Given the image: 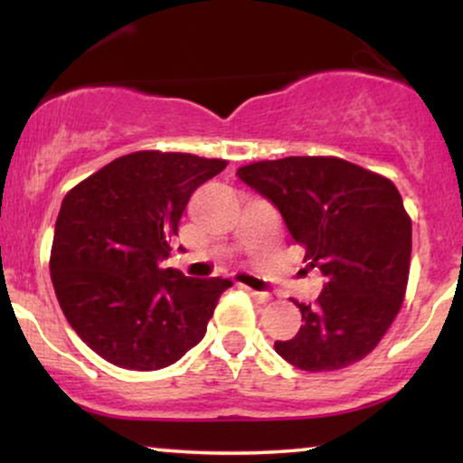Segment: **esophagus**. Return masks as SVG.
I'll list each match as a JSON object with an SVG mask.
<instances>
[{
	"instance_id": "esophagus-1",
	"label": "esophagus",
	"mask_w": 463,
	"mask_h": 463,
	"mask_svg": "<svg viewBox=\"0 0 463 463\" xmlns=\"http://www.w3.org/2000/svg\"><path fill=\"white\" fill-rule=\"evenodd\" d=\"M249 295H250L252 299H255L257 303H265V301L271 299V295H269V293H263V290H252V288H249Z\"/></svg>"
}]
</instances>
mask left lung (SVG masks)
<instances>
[{"instance_id":"obj_1","label":"left lung","mask_w":463,"mask_h":463,"mask_svg":"<svg viewBox=\"0 0 463 463\" xmlns=\"http://www.w3.org/2000/svg\"><path fill=\"white\" fill-rule=\"evenodd\" d=\"M236 175L280 211L306 263L325 276L314 307L297 303L303 325L276 352L309 373L363 360L394 322L409 280L411 219L394 183L314 156L255 162Z\"/></svg>"}]
</instances>
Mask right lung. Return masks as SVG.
<instances>
[{"label": "right lung", "mask_w": 463, "mask_h": 463, "mask_svg": "<svg viewBox=\"0 0 463 463\" xmlns=\"http://www.w3.org/2000/svg\"><path fill=\"white\" fill-rule=\"evenodd\" d=\"M227 166L192 154L137 151L75 185L61 204L50 274L73 331L130 371L175 364L198 345L225 278L166 268L189 198Z\"/></svg>", "instance_id": "1"}]
</instances>
